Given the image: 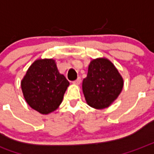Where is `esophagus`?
Here are the masks:
<instances>
[{
	"label": "esophagus",
	"instance_id": "34e87169",
	"mask_svg": "<svg viewBox=\"0 0 154 154\" xmlns=\"http://www.w3.org/2000/svg\"><path fill=\"white\" fill-rule=\"evenodd\" d=\"M81 82H82V80H81V77H78L77 80L74 81L73 84H75V85H80Z\"/></svg>",
	"mask_w": 154,
	"mask_h": 154
}]
</instances>
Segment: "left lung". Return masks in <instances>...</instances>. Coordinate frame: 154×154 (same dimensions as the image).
Instances as JSON below:
<instances>
[{
  "label": "left lung",
  "instance_id": "left-lung-1",
  "mask_svg": "<svg viewBox=\"0 0 154 154\" xmlns=\"http://www.w3.org/2000/svg\"><path fill=\"white\" fill-rule=\"evenodd\" d=\"M123 79L113 63L105 58L90 63L87 77L82 82L86 103L97 109L108 108L120 94Z\"/></svg>",
  "mask_w": 154,
  "mask_h": 154
}]
</instances>
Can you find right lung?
<instances>
[{
	"label": "right lung",
	"mask_w": 154,
	"mask_h": 154,
	"mask_svg": "<svg viewBox=\"0 0 154 154\" xmlns=\"http://www.w3.org/2000/svg\"><path fill=\"white\" fill-rule=\"evenodd\" d=\"M68 86V81L59 72L52 59L36 60L21 82L26 102L42 114H49L59 108Z\"/></svg>",
	"instance_id": "obj_1"
}]
</instances>
